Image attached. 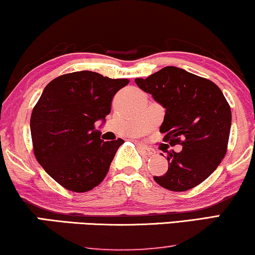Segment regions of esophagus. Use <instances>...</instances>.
I'll return each mask as SVG.
<instances>
[{
    "label": "esophagus",
    "mask_w": 255,
    "mask_h": 255,
    "mask_svg": "<svg viewBox=\"0 0 255 255\" xmlns=\"http://www.w3.org/2000/svg\"><path fill=\"white\" fill-rule=\"evenodd\" d=\"M140 149H141V151H142V154H144V155H148V156H153L154 154L156 153L155 149L146 146V144H141Z\"/></svg>",
    "instance_id": "34e87169"
}]
</instances>
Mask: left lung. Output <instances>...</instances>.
<instances>
[{"mask_svg":"<svg viewBox=\"0 0 255 255\" xmlns=\"http://www.w3.org/2000/svg\"><path fill=\"white\" fill-rule=\"evenodd\" d=\"M135 83L166 108L163 141L182 146L179 153L165 150L168 170L154 180L173 192L194 188L226 155L232 124L227 100L214 82L178 67H165Z\"/></svg>","mask_w":255,"mask_h":255,"instance_id":"left-lung-1","label":"left lung"}]
</instances>
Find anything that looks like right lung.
<instances>
[{
  "mask_svg": "<svg viewBox=\"0 0 255 255\" xmlns=\"http://www.w3.org/2000/svg\"><path fill=\"white\" fill-rule=\"evenodd\" d=\"M127 79H109L83 70L64 74L44 88L30 118L37 162L66 189L85 193L107 175L122 138L105 141L95 122L111 113L118 90Z\"/></svg>",
  "mask_w": 255,
  "mask_h": 255,
  "instance_id": "obj_1",
  "label": "right lung"
}]
</instances>
